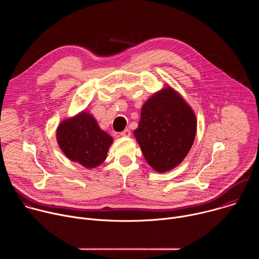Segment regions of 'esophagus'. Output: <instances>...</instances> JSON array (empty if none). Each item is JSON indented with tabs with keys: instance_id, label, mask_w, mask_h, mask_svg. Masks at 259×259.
<instances>
[{
	"instance_id": "1",
	"label": "esophagus",
	"mask_w": 259,
	"mask_h": 259,
	"mask_svg": "<svg viewBox=\"0 0 259 259\" xmlns=\"http://www.w3.org/2000/svg\"><path fill=\"white\" fill-rule=\"evenodd\" d=\"M120 134H121V136H123V137H129V136H131V131H130L129 129H125V130L122 131Z\"/></svg>"
}]
</instances>
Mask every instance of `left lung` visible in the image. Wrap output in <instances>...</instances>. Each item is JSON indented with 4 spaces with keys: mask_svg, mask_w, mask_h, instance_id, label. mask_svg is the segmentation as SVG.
Here are the masks:
<instances>
[{
    "mask_svg": "<svg viewBox=\"0 0 259 259\" xmlns=\"http://www.w3.org/2000/svg\"><path fill=\"white\" fill-rule=\"evenodd\" d=\"M196 132L193 109L176 91L167 87L143 104L134 135L149 165L158 172H166L188 155Z\"/></svg>",
    "mask_w": 259,
    "mask_h": 259,
    "instance_id": "1",
    "label": "left lung"
}]
</instances>
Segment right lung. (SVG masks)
I'll list each match as a JSON object with an SVG mask.
<instances>
[{
	"label": "right lung",
	"instance_id": "1",
	"mask_svg": "<svg viewBox=\"0 0 259 259\" xmlns=\"http://www.w3.org/2000/svg\"><path fill=\"white\" fill-rule=\"evenodd\" d=\"M56 136L64 155L88 169L103 163L113 143V138L86 112L63 121L57 128Z\"/></svg>",
	"mask_w": 259,
	"mask_h": 259
}]
</instances>
